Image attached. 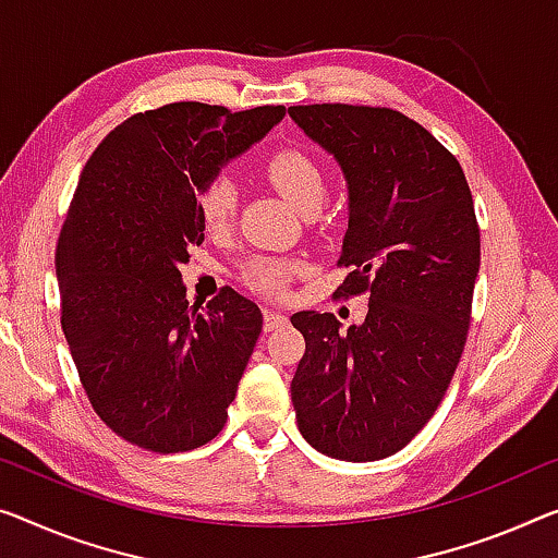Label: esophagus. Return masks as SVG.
<instances>
[{"label":"esophagus","instance_id":"1","mask_svg":"<svg viewBox=\"0 0 558 558\" xmlns=\"http://www.w3.org/2000/svg\"><path fill=\"white\" fill-rule=\"evenodd\" d=\"M288 323V315L276 311V307H265V330H278Z\"/></svg>","mask_w":558,"mask_h":558}]
</instances>
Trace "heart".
Segmentation results:
<instances>
[{
    "label": "heart",
    "mask_w": 558,
    "mask_h": 558,
    "mask_svg": "<svg viewBox=\"0 0 558 558\" xmlns=\"http://www.w3.org/2000/svg\"><path fill=\"white\" fill-rule=\"evenodd\" d=\"M263 174L278 193L303 215H315L328 195V174L303 147H280L263 160ZM199 220L210 235L228 232L238 210V187L228 174H213L195 190ZM293 265L276 257H253L245 263L243 278L260 293H280Z\"/></svg>",
    "instance_id": "obj_1"
}]
</instances>
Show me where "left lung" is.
I'll list each match as a JSON object with an SVG mask.
<instances>
[{"label": "left lung", "mask_w": 558, "mask_h": 558, "mask_svg": "<svg viewBox=\"0 0 558 558\" xmlns=\"http://www.w3.org/2000/svg\"><path fill=\"white\" fill-rule=\"evenodd\" d=\"M288 114L348 180L336 298L368 293L363 326L301 311L298 428L320 453L378 461L409 444L444 401L461 361L481 263L473 197L456 157L390 107L293 105Z\"/></svg>", "instance_id": "obj_1"}]
</instances>
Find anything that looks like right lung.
<instances>
[{
	"label": "right lung",
	"instance_id": "right-lung-1",
	"mask_svg": "<svg viewBox=\"0 0 558 558\" xmlns=\"http://www.w3.org/2000/svg\"><path fill=\"white\" fill-rule=\"evenodd\" d=\"M282 114L162 105L118 124L82 170L54 257L62 330L95 413L145 451H193L226 426L263 313L232 288L190 305L180 263L205 240L199 182Z\"/></svg>",
	"mask_w": 558,
	"mask_h": 558
}]
</instances>
